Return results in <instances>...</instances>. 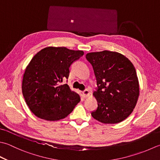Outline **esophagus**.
I'll use <instances>...</instances> for the list:
<instances>
[{
	"instance_id": "1",
	"label": "esophagus",
	"mask_w": 160,
	"mask_h": 160,
	"mask_svg": "<svg viewBox=\"0 0 160 160\" xmlns=\"http://www.w3.org/2000/svg\"><path fill=\"white\" fill-rule=\"evenodd\" d=\"M83 94H84V97H87V96H88L89 95V91L88 89H84V90L83 91Z\"/></svg>"
}]
</instances>
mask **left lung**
Instances as JSON below:
<instances>
[{
  "label": "left lung",
  "mask_w": 160,
  "mask_h": 160,
  "mask_svg": "<svg viewBox=\"0 0 160 160\" xmlns=\"http://www.w3.org/2000/svg\"><path fill=\"white\" fill-rule=\"evenodd\" d=\"M86 59L92 65L97 88L93 92L98 108L92 112L103 123H118L132 113L139 94L136 70L121 53L104 51L89 52Z\"/></svg>",
  "instance_id": "8db88e82"
}]
</instances>
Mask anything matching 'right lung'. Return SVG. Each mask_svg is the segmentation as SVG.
<instances>
[{"label": "right lung", "instance_id": "right-lung-1", "mask_svg": "<svg viewBox=\"0 0 160 160\" xmlns=\"http://www.w3.org/2000/svg\"><path fill=\"white\" fill-rule=\"evenodd\" d=\"M83 55L82 51L65 47H47L31 59L23 75L22 92L37 117L48 121L62 119L80 102V96L67 84L61 83L68 79L71 64Z\"/></svg>", "mask_w": 160, "mask_h": 160}]
</instances>
